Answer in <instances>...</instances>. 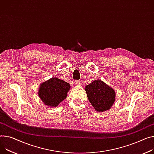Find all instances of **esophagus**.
I'll return each mask as SVG.
<instances>
[{
  "label": "esophagus",
  "mask_w": 154,
  "mask_h": 154,
  "mask_svg": "<svg viewBox=\"0 0 154 154\" xmlns=\"http://www.w3.org/2000/svg\"><path fill=\"white\" fill-rule=\"evenodd\" d=\"M75 85H76V86H80L81 85V81H75Z\"/></svg>",
  "instance_id": "1"
}]
</instances>
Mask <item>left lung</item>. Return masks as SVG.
Instances as JSON below:
<instances>
[{"label":"left lung","instance_id":"obj_1","mask_svg":"<svg viewBox=\"0 0 154 154\" xmlns=\"http://www.w3.org/2000/svg\"><path fill=\"white\" fill-rule=\"evenodd\" d=\"M85 91L91 105L99 112L109 110L115 102L116 94L114 89L100 79L87 85Z\"/></svg>","mask_w":154,"mask_h":154}]
</instances>
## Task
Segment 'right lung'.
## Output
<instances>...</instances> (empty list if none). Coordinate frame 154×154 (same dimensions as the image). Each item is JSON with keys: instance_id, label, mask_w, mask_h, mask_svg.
I'll use <instances>...</instances> for the list:
<instances>
[{"instance_id": "add662e5", "label": "right lung", "mask_w": 154, "mask_h": 154, "mask_svg": "<svg viewBox=\"0 0 154 154\" xmlns=\"http://www.w3.org/2000/svg\"><path fill=\"white\" fill-rule=\"evenodd\" d=\"M70 89L68 82L57 78H52L40 85L38 96L45 105L55 107L66 98Z\"/></svg>"}]
</instances>
